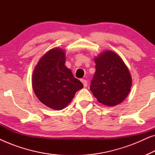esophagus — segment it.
Here are the masks:
<instances>
[{
	"label": "esophagus",
	"mask_w": 155,
	"mask_h": 155,
	"mask_svg": "<svg viewBox=\"0 0 155 155\" xmlns=\"http://www.w3.org/2000/svg\"><path fill=\"white\" fill-rule=\"evenodd\" d=\"M81 82H82V84H83V85H84V87H86L87 86V81L86 80L82 79V80H81Z\"/></svg>",
	"instance_id": "esophagus-1"
}]
</instances>
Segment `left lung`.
<instances>
[{"instance_id": "1", "label": "left lung", "mask_w": 155, "mask_h": 155, "mask_svg": "<svg viewBox=\"0 0 155 155\" xmlns=\"http://www.w3.org/2000/svg\"><path fill=\"white\" fill-rule=\"evenodd\" d=\"M96 72L90 90L99 102L113 107L121 103L130 90L132 79L121 58L112 51H105L94 59Z\"/></svg>"}]
</instances>
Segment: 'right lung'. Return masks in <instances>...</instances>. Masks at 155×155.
I'll return each mask as SVG.
<instances>
[{
    "mask_svg": "<svg viewBox=\"0 0 155 155\" xmlns=\"http://www.w3.org/2000/svg\"><path fill=\"white\" fill-rule=\"evenodd\" d=\"M65 53L61 48L48 51L38 63L32 76L36 96L48 107L65 108L83 84L65 65Z\"/></svg>",
    "mask_w": 155,
    "mask_h": 155,
    "instance_id": "obj_1",
    "label": "right lung"
}]
</instances>
